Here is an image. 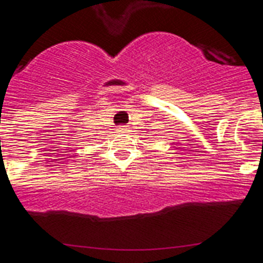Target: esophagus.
<instances>
[{
  "mask_svg": "<svg viewBox=\"0 0 263 263\" xmlns=\"http://www.w3.org/2000/svg\"><path fill=\"white\" fill-rule=\"evenodd\" d=\"M118 132H127V126H120L118 127Z\"/></svg>",
  "mask_w": 263,
  "mask_h": 263,
  "instance_id": "1",
  "label": "esophagus"
}]
</instances>
